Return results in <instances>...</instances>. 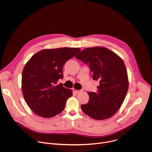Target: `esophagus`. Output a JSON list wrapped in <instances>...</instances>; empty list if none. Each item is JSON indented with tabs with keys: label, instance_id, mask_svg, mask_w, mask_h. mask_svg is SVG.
Returning a JSON list of instances; mask_svg holds the SVG:
<instances>
[{
	"label": "esophagus",
	"instance_id": "esophagus-1",
	"mask_svg": "<svg viewBox=\"0 0 152 152\" xmlns=\"http://www.w3.org/2000/svg\"><path fill=\"white\" fill-rule=\"evenodd\" d=\"M82 90H76V89H73V91H74V93H76V94H77V93H80V91H82Z\"/></svg>",
	"mask_w": 152,
	"mask_h": 152
}]
</instances>
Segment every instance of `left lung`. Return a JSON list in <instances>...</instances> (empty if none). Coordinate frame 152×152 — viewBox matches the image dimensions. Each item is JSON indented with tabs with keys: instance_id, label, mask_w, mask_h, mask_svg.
I'll use <instances>...</instances> for the list:
<instances>
[{
	"instance_id": "8db88e82",
	"label": "left lung",
	"mask_w": 152,
	"mask_h": 152,
	"mask_svg": "<svg viewBox=\"0 0 152 152\" xmlns=\"http://www.w3.org/2000/svg\"><path fill=\"white\" fill-rule=\"evenodd\" d=\"M75 57L88 65L93 79L99 82L96 92H88L89 101L81 104L82 111L97 120L113 117L121 106L129 88L127 72L123 59L102 46L86 48Z\"/></svg>"
}]
</instances>
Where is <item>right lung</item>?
Returning a JSON list of instances; mask_svg holds the SVG:
<instances>
[{
  "label": "right lung",
  "instance_id": "obj_1",
  "mask_svg": "<svg viewBox=\"0 0 152 152\" xmlns=\"http://www.w3.org/2000/svg\"><path fill=\"white\" fill-rule=\"evenodd\" d=\"M80 49L61 48L41 50L26 62L21 77V90L25 102L37 115L53 117L61 113L67 100L73 95L72 90L64 87L62 67L68 60Z\"/></svg>",
  "mask_w": 152,
  "mask_h": 152
}]
</instances>
